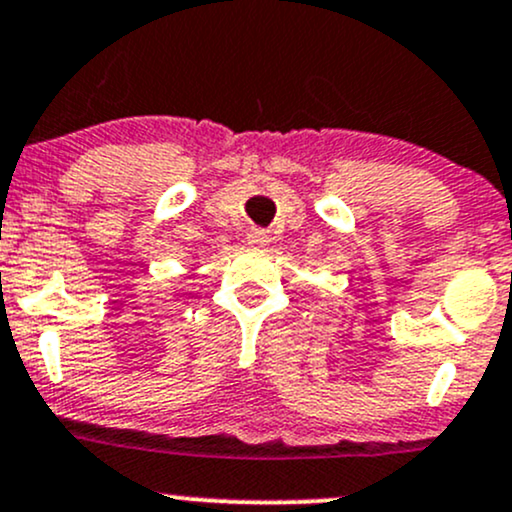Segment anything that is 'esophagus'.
I'll list each match as a JSON object with an SVG mask.
<instances>
[{"label":"esophagus","instance_id":"obj_1","mask_svg":"<svg viewBox=\"0 0 512 512\" xmlns=\"http://www.w3.org/2000/svg\"><path fill=\"white\" fill-rule=\"evenodd\" d=\"M247 243L255 245V247H265L269 243V235L265 233V230L260 228H252L250 233H247Z\"/></svg>","mask_w":512,"mask_h":512}]
</instances>
